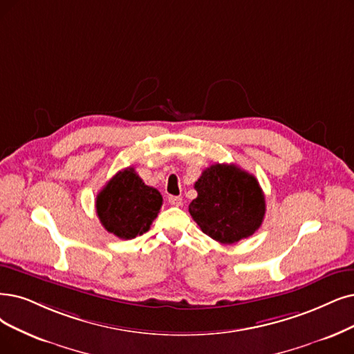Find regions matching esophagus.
Here are the masks:
<instances>
[{
    "mask_svg": "<svg viewBox=\"0 0 354 354\" xmlns=\"http://www.w3.org/2000/svg\"><path fill=\"white\" fill-rule=\"evenodd\" d=\"M168 203L171 206H181L183 205V199L180 196H168Z\"/></svg>",
    "mask_w": 354,
    "mask_h": 354,
    "instance_id": "34e87169",
    "label": "esophagus"
}]
</instances>
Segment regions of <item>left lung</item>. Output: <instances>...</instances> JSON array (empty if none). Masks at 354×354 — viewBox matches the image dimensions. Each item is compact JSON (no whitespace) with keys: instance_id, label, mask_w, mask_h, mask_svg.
<instances>
[{"instance_id":"1","label":"left lung","mask_w":354,"mask_h":354,"mask_svg":"<svg viewBox=\"0 0 354 354\" xmlns=\"http://www.w3.org/2000/svg\"><path fill=\"white\" fill-rule=\"evenodd\" d=\"M189 212L201 230L222 244L251 236L264 219L266 201L257 178L235 164H214L194 183Z\"/></svg>"}]
</instances>
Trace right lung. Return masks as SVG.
I'll return each mask as SVG.
<instances>
[{
	"instance_id": "right-lung-1",
	"label": "right lung",
	"mask_w": 354,
	"mask_h": 354,
	"mask_svg": "<svg viewBox=\"0 0 354 354\" xmlns=\"http://www.w3.org/2000/svg\"><path fill=\"white\" fill-rule=\"evenodd\" d=\"M162 205L161 193L147 186L133 167L113 176L97 194L95 209L104 230L120 239H132L149 230Z\"/></svg>"
}]
</instances>
